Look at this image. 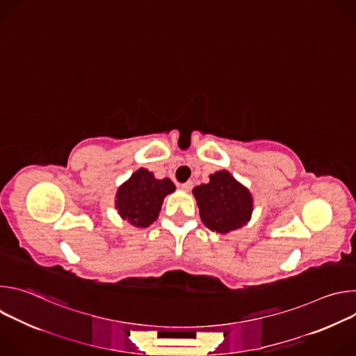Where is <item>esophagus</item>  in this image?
I'll use <instances>...</instances> for the list:
<instances>
[{"instance_id": "34e87169", "label": "esophagus", "mask_w": 356, "mask_h": 356, "mask_svg": "<svg viewBox=\"0 0 356 356\" xmlns=\"http://www.w3.org/2000/svg\"><path fill=\"white\" fill-rule=\"evenodd\" d=\"M181 188H183L184 191H190V190L193 188V181H191V180H188V181L183 183V184H181Z\"/></svg>"}]
</instances>
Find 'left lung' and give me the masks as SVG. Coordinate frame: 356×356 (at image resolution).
Listing matches in <instances>:
<instances>
[{
  "label": "left lung",
  "mask_w": 356,
  "mask_h": 356,
  "mask_svg": "<svg viewBox=\"0 0 356 356\" xmlns=\"http://www.w3.org/2000/svg\"><path fill=\"white\" fill-rule=\"evenodd\" d=\"M193 194L201 221L211 231L227 234L250 220L252 194L227 170L211 175L210 183L194 187Z\"/></svg>",
  "instance_id": "1"
}]
</instances>
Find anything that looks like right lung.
Wrapping results in <instances>:
<instances>
[{
    "instance_id": "add662e5",
    "label": "right lung",
    "mask_w": 356,
    "mask_h": 356,
    "mask_svg": "<svg viewBox=\"0 0 356 356\" xmlns=\"http://www.w3.org/2000/svg\"><path fill=\"white\" fill-rule=\"evenodd\" d=\"M175 190L172 180H158L154 173L139 169L118 188L115 209L122 220L138 228H146L156 221L163 198Z\"/></svg>"
}]
</instances>
